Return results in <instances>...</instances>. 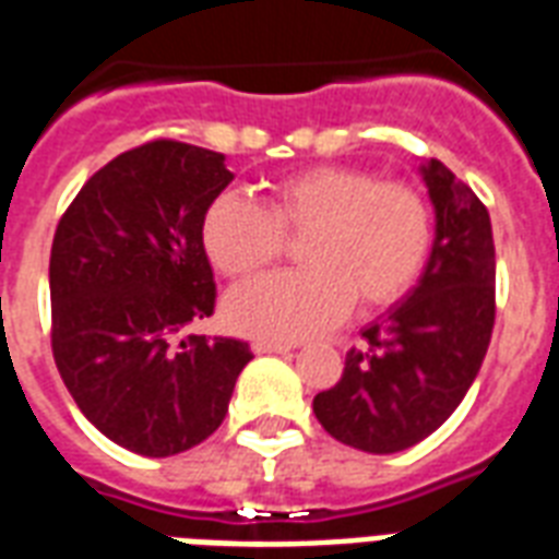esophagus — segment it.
Returning <instances> with one entry per match:
<instances>
[{
	"label": "esophagus",
	"mask_w": 559,
	"mask_h": 559,
	"mask_svg": "<svg viewBox=\"0 0 559 559\" xmlns=\"http://www.w3.org/2000/svg\"><path fill=\"white\" fill-rule=\"evenodd\" d=\"M254 348V355H289L296 343H275V340H254L251 343Z\"/></svg>",
	"instance_id": "obj_1"
}]
</instances>
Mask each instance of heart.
<instances>
[{"instance_id": "obj_1", "label": "heart", "mask_w": 559, "mask_h": 559, "mask_svg": "<svg viewBox=\"0 0 559 559\" xmlns=\"http://www.w3.org/2000/svg\"><path fill=\"white\" fill-rule=\"evenodd\" d=\"M301 270L275 272L231 289L234 331L305 340L328 331L352 305L381 310L416 287L431 258L433 219L413 187L378 181L357 166H310L270 187L266 204L216 195L202 216V249L216 272L246 278L301 237Z\"/></svg>"}]
</instances>
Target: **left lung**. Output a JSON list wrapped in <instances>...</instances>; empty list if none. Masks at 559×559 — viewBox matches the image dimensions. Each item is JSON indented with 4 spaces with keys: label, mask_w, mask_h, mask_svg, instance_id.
I'll use <instances>...</instances> for the list:
<instances>
[{
    "label": "left lung",
    "mask_w": 559,
    "mask_h": 559,
    "mask_svg": "<svg viewBox=\"0 0 559 559\" xmlns=\"http://www.w3.org/2000/svg\"><path fill=\"white\" fill-rule=\"evenodd\" d=\"M433 204V246L416 287L364 328L343 378L313 399L334 440L395 454L457 411L496 322V246L487 207L440 160L419 166Z\"/></svg>",
    "instance_id": "obj_1"
}]
</instances>
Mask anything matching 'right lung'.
<instances>
[{"label": "right lung", "instance_id": "obj_1", "mask_svg": "<svg viewBox=\"0 0 559 559\" xmlns=\"http://www.w3.org/2000/svg\"><path fill=\"white\" fill-rule=\"evenodd\" d=\"M234 181L225 155L155 140L81 187L49 258L52 355L79 411L143 457H173L223 425L251 360L231 336H185L211 317L207 204Z\"/></svg>", "mask_w": 559, "mask_h": 559}]
</instances>
